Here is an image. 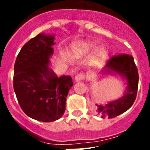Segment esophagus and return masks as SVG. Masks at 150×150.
<instances>
[{
  "label": "esophagus",
  "instance_id": "1",
  "mask_svg": "<svg viewBox=\"0 0 150 150\" xmlns=\"http://www.w3.org/2000/svg\"><path fill=\"white\" fill-rule=\"evenodd\" d=\"M85 78H86L85 74L83 73V72H80V73L77 74V75H75V80L76 82H78V81H83V80H84Z\"/></svg>",
  "mask_w": 150,
  "mask_h": 150
}]
</instances>
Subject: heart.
<instances>
[{
	"instance_id": "b5f03b06",
	"label": "heart",
	"mask_w": 150,
	"mask_h": 150,
	"mask_svg": "<svg viewBox=\"0 0 150 150\" xmlns=\"http://www.w3.org/2000/svg\"><path fill=\"white\" fill-rule=\"evenodd\" d=\"M96 47V43L95 42L91 41V40H86V41L82 42L81 44H79L78 46L75 47V49H74V51L77 54H83L92 51ZM107 52L105 48H99L96 51V58H97L98 60H101L102 58H104L107 56Z\"/></svg>"
}]
</instances>
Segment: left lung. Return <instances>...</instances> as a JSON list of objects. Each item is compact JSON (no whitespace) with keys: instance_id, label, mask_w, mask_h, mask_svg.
<instances>
[{"instance_id":"1","label":"left lung","mask_w":150,"mask_h":150,"mask_svg":"<svg viewBox=\"0 0 150 150\" xmlns=\"http://www.w3.org/2000/svg\"><path fill=\"white\" fill-rule=\"evenodd\" d=\"M101 72L116 73L127 81L126 91L122 97L107 104H96L93 107V112L101 117L113 118L125 112L134 104L138 90V69L134 57L128 54H119L110 58Z\"/></svg>"}]
</instances>
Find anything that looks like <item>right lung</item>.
I'll use <instances>...</instances> for the list:
<instances>
[{
	"instance_id": "right-lung-1",
	"label": "right lung",
	"mask_w": 150,
	"mask_h": 150,
	"mask_svg": "<svg viewBox=\"0 0 150 150\" xmlns=\"http://www.w3.org/2000/svg\"><path fill=\"white\" fill-rule=\"evenodd\" d=\"M54 41V36L43 33L30 39L16 57L13 73V89L22 110L31 118L46 122L63 115L73 86L70 76L58 78L48 67Z\"/></svg>"
}]
</instances>
